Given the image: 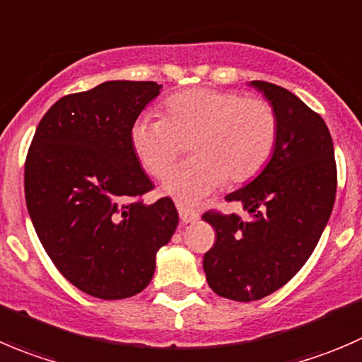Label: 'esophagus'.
I'll return each mask as SVG.
<instances>
[{"label":"esophagus","instance_id":"34e87169","mask_svg":"<svg viewBox=\"0 0 362 362\" xmlns=\"http://www.w3.org/2000/svg\"><path fill=\"white\" fill-rule=\"evenodd\" d=\"M178 216H180L182 223H196L199 219V212L194 209H189V206L178 205Z\"/></svg>","mask_w":362,"mask_h":362}]
</instances>
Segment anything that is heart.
I'll return each mask as SVG.
<instances>
[{"label":"heart","instance_id":"heart-1","mask_svg":"<svg viewBox=\"0 0 362 362\" xmlns=\"http://www.w3.org/2000/svg\"><path fill=\"white\" fill-rule=\"evenodd\" d=\"M164 118L143 115L131 125V145L152 177L163 178L191 141L192 157L170 173L163 189L196 205L226 182L244 184L265 168L278 141L269 103L237 92L189 88L163 103Z\"/></svg>","mask_w":362,"mask_h":362}]
</instances>
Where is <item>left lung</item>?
<instances>
[{
    "label": "left lung",
    "mask_w": 362,
    "mask_h": 362,
    "mask_svg": "<svg viewBox=\"0 0 362 362\" xmlns=\"http://www.w3.org/2000/svg\"><path fill=\"white\" fill-rule=\"evenodd\" d=\"M278 117V141L262 173L226 202L237 214H203L216 242L203 256L209 286L224 299L251 303L281 288L317 247L336 198L331 132L318 113L278 84L251 81Z\"/></svg>",
    "instance_id": "8db88e82"
}]
</instances>
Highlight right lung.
I'll use <instances>...</instances> for the list:
<instances>
[{
    "mask_svg": "<svg viewBox=\"0 0 362 362\" xmlns=\"http://www.w3.org/2000/svg\"><path fill=\"white\" fill-rule=\"evenodd\" d=\"M160 88L106 81L62 97L28 150L24 194L35 231L56 269L97 299L145 290L157 251L177 230L170 198L143 203L153 184L131 145V125Z\"/></svg>",
    "mask_w": 362,
    "mask_h": 362,
    "instance_id": "obj_1",
    "label": "right lung"
}]
</instances>
